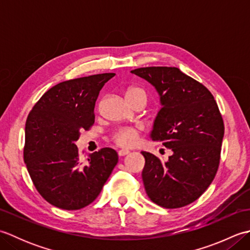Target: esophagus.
Returning <instances> with one entry per match:
<instances>
[{
    "mask_svg": "<svg viewBox=\"0 0 250 250\" xmlns=\"http://www.w3.org/2000/svg\"><path fill=\"white\" fill-rule=\"evenodd\" d=\"M129 153H130V151L126 150V149H121V150L118 151L119 157H125V156H126V155H129Z\"/></svg>",
    "mask_w": 250,
    "mask_h": 250,
    "instance_id": "1",
    "label": "esophagus"
}]
</instances>
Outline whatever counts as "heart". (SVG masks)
Returning a JSON list of instances; mask_svg holds the SVG:
<instances>
[{
  "label": "heart",
  "instance_id": "obj_1",
  "mask_svg": "<svg viewBox=\"0 0 250 250\" xmlns=\"http://www.w3.org/2000/svg\"><path fill=\"white\" fill-rule=\"evenodd\" d=\"M126 98L129 99L130 102L136 105V104H146L148 101V92L144 88L142 87H131L126 90ZM140 135V130L137 128H131V126H125V128H120L115 131L111 139H113L115 144L120 147L130 148L133 147L137 139Z\"/></svg>",
  "mask_w": 250,
  "mask_h": 250
}]
</instances>
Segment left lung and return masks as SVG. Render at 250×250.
Instances as JSON below:
<instances>
[{
	"instance_id": "obj_1",
	"label": "left lung",
	"mask_w": 250,
	"mask_h": 250,
	"mask_svg": "<svg viewBox=\"0 0 250 250\" xmlns=\"http://www.w3.org/2000/svg\"><path fill=\"white\" fill-rule=\"evenodd\" d=\"M155 86L163 107L151 137L173 150L167 162L142 151L147 195L164 208L192 203L213 182L220 163L224 119L213 94L177 67L148 66L131 71Z\"/></svg>"
}]
</instances>
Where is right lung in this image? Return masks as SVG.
Segmentation results:
<instances>
[{"mask_svg": "<svg viewBox=\"0 0 250 250\" xmlns=\"http://www.w3.org/2000/svg\"><path fill=\"white\" fill-rule=\"evenodd\" d=\"M115 73L70 79L46 91L25 122L23 159L36 190L56 207L76 210L98 198L118 153L102 148L83 164L75 142L94 124L101 89Z\"/></svg>", "mask_w": 250, "mask_h": 250, "instance_id": "1", "label": "right lung"}]
</instances>
